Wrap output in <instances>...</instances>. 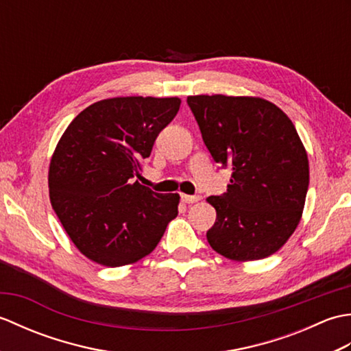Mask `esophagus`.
<instances>
[{"label": "esophagus", "mask_w": 351, "mask_h": 351, "mask_svg": "<svg viewBox=\"0 0 351 351\" xmlns=\"http://www.w3.org/2000/svg\"><path fill=\"white\" fill-rule=\"evenodd\" d=\"M199 196H190V195H181V200L184 204H196L199 202Z\"/></svg>", "instance_id": "esophagus-1"}]
</instances>
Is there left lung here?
<instances>
[{
	"label": "left lung",
	"mask_w": 351,
	"mask_h": 351,
	"mask_svg": "<svg viewBox=\"0 0 351 351\" xmlns=\"http://www.w3.org/2000/svg\"><path fill=\"white\" fill-rule=\"evenodd\" d=\"M187 102L214 161L232 170L225 195L206 199L217 211L208 243L238 263L273 255L299 226L309 185L294 123L256 96L197 95Z\"/></svg>",
	"instance_id": "obj_1"
}]
</instances>
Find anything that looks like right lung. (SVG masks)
<instances>
[{
	"instance_id": "obj_1",
	"label": "right lung",
	"mask_w": 351,
	"mask_h": 351,
	"mask_svg": "<svg viewBox=\"0 0 351 351\" xmlns=\"http://www.w3.org/2000/svg\"><path fill=\"white\" fill-rule=\"evenodd\" d=\"M180 106V98L102 99L81 111L58 140L48 171L51 205L93 263H137L178 215V193H155L136 178Z\"/></svg>"
}]
</instances>
